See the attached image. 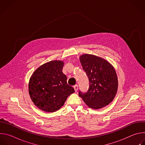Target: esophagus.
I'll use <instances>...</instances> for the list:
<instances>
[{"label":"esophagus","mask_w":145,"mask_h":145,"mask_svg":"<svg viewBox=\"0 0 145 145\" xmlns=\"http://www.w3.org/2000/svg\"><path fill=\"white\" fill-rule=\"evenodd\" d=\"M73 88H74V89L75 92H77V90H78V86H77V85H75V86L73 87Z\"/></svg>","instance_id":"obj_1"}]
</instances>
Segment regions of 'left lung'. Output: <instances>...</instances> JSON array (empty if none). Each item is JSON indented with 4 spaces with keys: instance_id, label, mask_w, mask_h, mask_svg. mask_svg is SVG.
Segmentation results:
<instances>
[{
    "instance_id": "8db88e82",
    "label": "left lung",
    "mask_w": 145,
    "mask_h": 145,
    "mask_svg": "<svg viewBox=\"0 0 145 145\" xmlns=\"http://www.w3.org/2000/svg\"><path fill=\"white\" fill-rule=\"evenodd\" d=\"M80 61L88 77L89 87L86 93L80 91L79 96L93 109L108 105L118 91V80L115 68L107 60L93 54H82Z\"/></svg>"
}]
</instances>
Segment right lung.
<instances>
[{
	"instance_id": "obj_1",
	"label": "right lung",
	"mask_w": 145,
	"mask_h": 145,
	"mask_svg": "<svg viewBox=\"0 0 145 145\" xmlns=\"http://www.w3.org/2000/svg\"><path fill=\"white\" fill-rule=\"evenodd\" d=\"M64 65V62L60 60L48 62L38 68L30 78V97L34 105L43 111L53 112L58 110L67 97L74 92L62 72Z\"/></svg>"
}]
</instances>
